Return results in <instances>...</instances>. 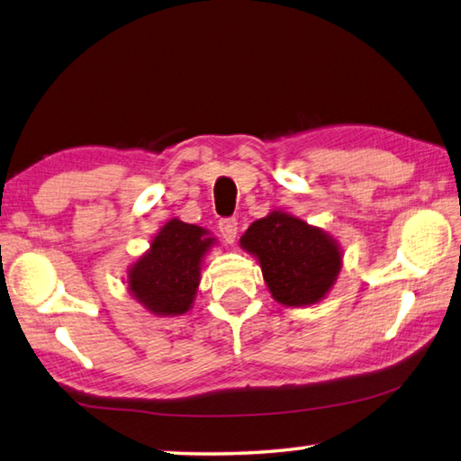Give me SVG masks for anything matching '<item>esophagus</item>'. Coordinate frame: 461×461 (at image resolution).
I'll list each match as a JSON object with an SVG mask.
<instances>
[{
    "mask_svg": "<svg viewBox=\"0 0 461 461\" xmlns=\"http://www.w3.org/2000/svg\"><path fill=\"white\" fill-rule=\"evenodd\" d=\"M219 230H221V237L227 240V242H234L237 239V230H239V222L237 219H222L219 222Z\"/></svg>",
    "mask_w": 461,
    "mask_h": 461,
    "instance_id": "esophagus-1",
    "label": "esophagus"
}]
</instances>
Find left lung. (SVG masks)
I'll return each mask as SVG.
<instances>
[{
	"instance_id": "8db88e82",
	"label": "left lung",
	"mask_w": 461,
	"mask_h": 461,
	"mask_svg": "<svg viewBox=\"0 0 461 461\" xmlns=\"http://www.w3.org/2000/svg\"><path fill=\"white\" fill-rule=\"evenodd\" d=\"M240 247L258 258L268 291L285 307L315 305L341 271L337 240L281 211L250 224Z\"/></svg>"
}]
</instances>
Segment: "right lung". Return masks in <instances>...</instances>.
<instances>
[{
    "instance_id": "1",
    "label": "right lung",
    "mask_w": 461,
    "mask_h": 461,
    "mask_svg": "<svg viewBox=\"0 0 461 461\" xmlns=\"http://www.w3.org/2000/svg\"><path fill=\"white\" fill-rule=\"evenodd\" d=\"M214 245L208 230L168 221L128 271V289L154 315H182L193 307L201 283V260Z\"/></svg>"
}]
</instances>
